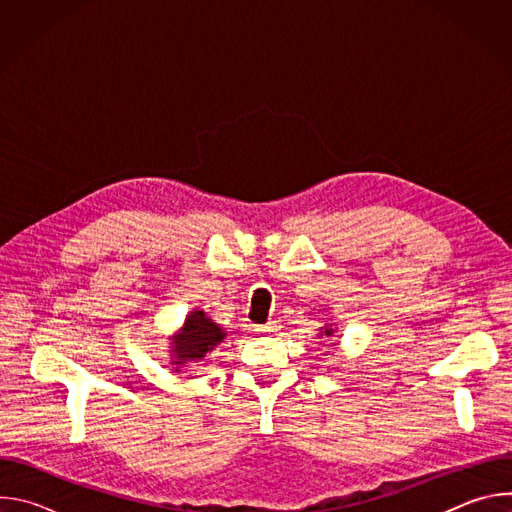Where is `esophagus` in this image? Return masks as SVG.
I'll return each instance as SVG.
<instances>
[{"mask_svg": "<svg viewBox=\"0 0 512 512\" xmlns=\"http://www.w3.org/2000/svg\"><path fill=\"white\" fill-rule=\"evenodd\" d=\"M279 326L275 322H267L263 326H257V332H263V334H271V332H277Z\"/></svg>", "mask_w": 512, "mask_h": 512, "instance_id": "obj_1", "label": "esophagus"}]
</instances>
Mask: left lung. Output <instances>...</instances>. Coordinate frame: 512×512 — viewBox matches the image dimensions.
<instances>
[{"label":"left lung","mask_w":512,"mask_h":512,"mask_svg":"<svg viewBox=\"0 0 512 512\" xmlns=\"http://www.w3.org/2000/svg\"><path fill=\"white\" fill-rule=\"evenodd\" d=\"M332 334V330H326V336H330Z\"/></svg>","instance_id":"obj_1"}]
</instances>
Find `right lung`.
Wrapping results in <instances>:
<instances>
[{
	"label": "right lung",
	"instance_id": "add662e5",
	"mask_svg": "<svg viewBox=\"0 0 512 512\" xmlns=\"http://www.w3.org/2000/svg\"><path fill=\"white\" fill-rule=\"evenodd\" d=\"M225 332L206 318L204 312H192L182 328V334L176 338L174 354L176 364H184L190 360H200L210 352L218 342H223Z\"/></svg>",
	"mask_w": 512,
	"mask_h": 512
}]
</instances>
